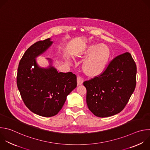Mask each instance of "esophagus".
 I'll list each match as a JSON object with an SVG mask.
<instances>
[{
    "label": "esophagus",
    "instance_id": "34e87169",
    "mask_svg": "<svg viewBox=\"0 0 150 150\" xmlns=\"http://www.w3.org/2000/svg\"><path fill=\"white\" fill-rule=\"evenodd\" d=\"M83 79L81 76H78L77 77V84H78V85H82V83H83Z\"/></svg>",
    "mask_w": 150,
    "mask_h": 150
}]
</instances>
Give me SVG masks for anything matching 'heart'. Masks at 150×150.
Masks as SVG:
<instances>
[{
  "mask_svg": "<svg viewBox=\"0 0 150 150\" xmlns=\"http://www.w3.org/2000/svg\"><path fill=\"white\" fill-rule=\"evenodd\" d=\"M84 55L90 56L84 64V70L90 75L100 73L105 68L110 57L108 49L105 45H92L85 51Z\"/></svg>",
  "mask_w": 150,
  "mask_h": 150,
  "instance_id": "b5f03b06",
  "label": "heart"
}]
</instances>
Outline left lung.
<instances>
[{"instance_id":"1","label":"left lung","mask_w":150,"mask_h":150,"mask_svg":"<svg viewBox=\"0 0 150 150\" xmlns=\"http://www.w3.org/2000/svg\"><path fill=\"white\" fill-rule=\"evenodd\" d=\"M136 74V64L129 53L115 57L102 74L83 82L89 110L101 118L120 112L134 91Z\"/></svg>"}]
</instances>
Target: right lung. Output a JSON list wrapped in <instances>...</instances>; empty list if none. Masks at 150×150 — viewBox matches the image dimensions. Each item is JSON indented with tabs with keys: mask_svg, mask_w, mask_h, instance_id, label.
I'll return each instance as SVG.
<instances>
[{
	"mask_svg": "<svg viewBox=\"0 0 150 150\" xmlns=\"http://www.w3.org/2000/svg\"><path fill=\"white\" fill-rule=\"evenodd\" d=\"M51 38L30 46L21 59L18 68L17 86L25 105L32 112L45 117H53L62 109L67 96L76 87L72 72H58L47 58L49 66L38 65L36 58L52 45Z\"/></svg>",
	"mask_w": 150,
	"mask_h": 150,
	"instance_id": "obj_1",
	"label": "right lung"
}]
</instances>
